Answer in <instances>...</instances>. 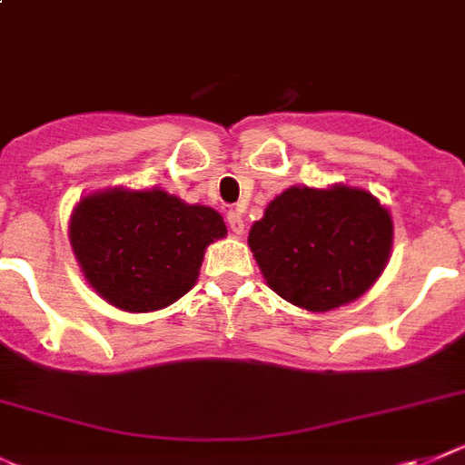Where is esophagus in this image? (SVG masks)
<instances>
[{
    "instance_id": "esophagus-1",
    "label": "esophagus",
    "mask_w": 465,
    "mask_h": 465,
    "mask_svg": "<svg viewBox=\"0 0 465 465\" xmlns=\"http://www.w3.org/2000/svg\"><path fill=\"white\" fill-rule=\"evenodd\" d=\"M225 221H228V228L232 230L235 235H242V232H244V221H242V216L237 213V211H228Z\"/></svg>"
}]
</instances>
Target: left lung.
I'll use <instances>...</instances> for the list:
<instances>
[{
	"mask_svg": "<svg viewBox=\"0 0 465 465\" xmlns=\"http://www.w3.org/2000/svg\"><path fill=\"white\" fill-rule=\"evenodd\" d=\"M390 209L361 187L292 185L249 230L266 285L299 309L323 313L371 290L392 252Z\"/></svg>",
	"mask_w": 465,
	"mask_h": 465,
	"instance_id": "1",
	"label": "left lung"
}]
</instances>
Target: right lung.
<instances>
[{"label": "right lung", "mask_w": 465, "mask_h": 465, "mask_svg": "<svg viewBox=\"0 0 465 465\" xmlns=\"http://www.w3.org/2000/svg\"><path fill=\"white\" fill-rule=\"evenodd\" d=\"M228 235L223 216L161 187L90 192L73 206L68 237L87 285L111 306L149 313L194 287L211 242Z\"/></svg>", "instance_id": "1"}]
</instances>
